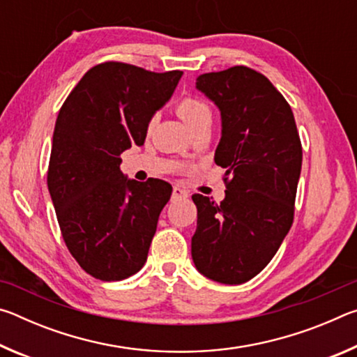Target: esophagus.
Instances as JSON below:
<instances>
[{
    "label": "esophagus",
    "instance_id": "esophagus-1",
    "mask_svg": "<svg viewBox=\"0 0 357 357\" xmlns=\"http://www.w3.org/2000/svg\"><path fill=\"white\" fill-rule=\"evenodd\" d=\"M187 195H189V193L181 189V187H173V192H172V200L173 202L181 200V198H187Z\"/></svg>",
    "mask_w": 357,
    "mask_h": 357
}]
</instances>
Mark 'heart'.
Returning <instances> with one entry per match:
<instances>
[{"label":"heart","instance_id":"1","mask_svg":"<svg viewBox=\"0 0 357 357\" xmlns=\"http://www.w3.org/2000/svg\"><path fill=\"white\" fill-rule=\"evenodd\" d=\"M179 116L185 121V124L193 130L202 124L213 123V108L208 102L198 98H184L178 104ZM157 116H153L149 121V128L155 124Z\"/></svg>","mask_w":357,"mask_h":357}]
</instances>
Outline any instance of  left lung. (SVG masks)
I'll use <instances>...</instances> for the list:
<instances>
[{
	"mask_svg": "<svg viewBox=\"0 0 357 357\" xmlns=\"http://www.w3.org/2000/svg\"><path fill=\"white\" fill-rule=\"evenodd\" d=\"M197 89L220 110L214 160L229 179L220 204L192 197V259L208 279L239 285L261 273L291 228L302 146L291 107L259 72H209L197 78Z\"/></svg>",
	"mask_w": 357,
	"mask_h": 357,
	"instance_id": "1",
	"label": "left lung"
}]
</instances>
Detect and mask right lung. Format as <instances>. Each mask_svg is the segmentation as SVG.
Instances as JSON below:
<instances>
[{"mask_svg":"<svg viewBox=\"0 0 357 357\" xmlns=\"http://www.w3.org/2000/svg\"><path fill=\"white\" fill-rule=\"evenodd\" d=\"M181 75L102 63L82 77L58 113L48 192L66 245L96 279H128L146 263L172 185L124 176L121 154L144 143L151 118L170 100Z\"/></svg>","mask_w":357,"mask_h":357,"instance_id":"obj_1","label":"right lung"}]
</instances>
